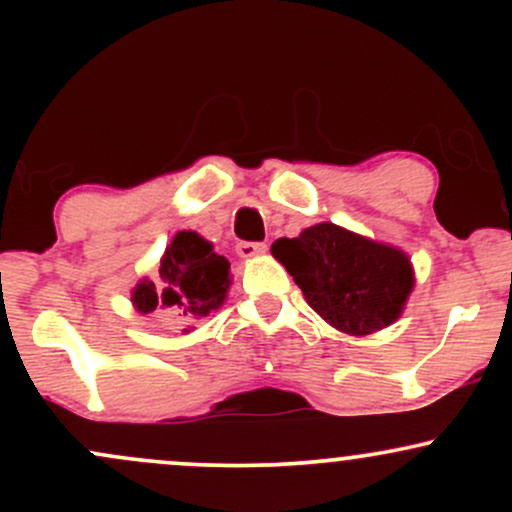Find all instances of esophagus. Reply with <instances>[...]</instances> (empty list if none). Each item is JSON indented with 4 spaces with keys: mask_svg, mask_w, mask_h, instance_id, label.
<instances>
[{
    "mask_svg": "<svg viewBox=\"0 0 512 512\" xmlns=\"http://www.w3.org/2000/svg\"><path fill=\"white\" fill-rule=\"evenodd\" d=\"M236 252L240 257H245V260H250V257H260L267 252V245L264 243H248V240H243V243L236 245Z\"/></svg>",
    "mask_w": 512,
    "mask_h": 512,
    "instance_id": "1",
    "label": "esophagus"
}]
</instances>
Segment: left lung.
<instances>
[{"mask_svg": "<svg viewBox=\"0 0 512 512\" xmlns=\"http://www.w3.org/2000/svg\"><path fill=\"white\" fill-rule=\"evenodd\" d=\"M272 255L310 308L351 337L392 325L414 289V267L402 250L334 223H315L298 238H279Z\"/></svg>", "mask_w": 512, "mask_h": 512, "instance_id": "obj_1", "label": "left lung"}]
</instances>
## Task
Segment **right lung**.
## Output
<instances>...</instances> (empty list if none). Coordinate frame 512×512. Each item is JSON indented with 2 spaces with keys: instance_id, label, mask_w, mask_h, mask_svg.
<instances>
[{
  "instance_id": "1",
  "label": "right lung",
  "mask_w": 512,
  "mask_h": 512,
  "mask_svg": "<svg viewBox=\"0 0 512 512\" xmlns=\"http://www.w3.org/2000/svg\"><path fill=\"white\" fill-rule=\"evenodd\" d=\"M231 264L195 231H180L163 252L158 281L144 279L132 291L139 313L170 308L187 317H207L226 301Z\"/></svg>"
}]
</instances>
